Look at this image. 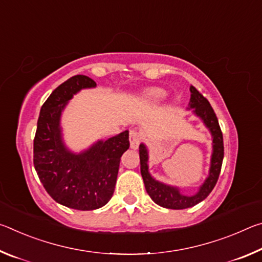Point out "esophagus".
Wrapping results in <instances>:
<instances>
[{
    "label": "esophagus",
    "mask_w": 262,
    "mask_h": 262,
    "mask_svg": "<svg viewBox=\"0 0 262 262\" xmlns=\"http://www.w3.org/2000/svg\"><path fill=\"white\" fill-rule=\"evenodd\" d=\"M129 142H130V148L132 149H137L139 148V144L141 142V135L140 133L135 130V129H132L129 130Z\"/></svg>",
    "instance_id": "esophagus-1"
}]
</instances>
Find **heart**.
<instances>
[{"label": "heart", "instance_id": "1", "mask_svg": "<svg viewBox=\"0 0 262 262\" xmlns=\"http://www.w3.org/2000/svg\"><path fill=\"white\" fill-rule=\"evenodd\" d=\"M165 96V91L162 89H150L144 92V98L149 101H156L164 98Z\"/></svg>", "mask_w": 262, "mask_h": 262}]
</instances>
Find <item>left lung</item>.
Returning a JSON list of instances; mask_svg holds the SVG:
<instances>
[{
  "mask_svg": "<svg viewBox=\"0 0 262 262\" xmlns=\"http://www.w3.org/2000/svg\"><path fill=\"white\" fill-rule=\"evenodd\" d=\"M190 90V100L189 107L194 108V113L200 117L206 126L209 128L212 135V157L209 177L205 181L200 190L193 195V196H186L180 194L178 188L166 186L162 183L155 180L148 172V151L144 144L140 145V163H141V174L144 181L145 190L151 198V200L157 203L158 206L168 208V209H186V208L193 207L199 202L205 200L210 194L212 188L219 180L222 163L224 157V144H223V134H222L221 127L217 117L212 110L209 101L200 94L193 85L189 86Z\"/></svg>",
  "mask_w": 262,
  "mask_h": 262,
  "instance_id": "left-lung-1",
  "label": "left lung"
}]
</instances>
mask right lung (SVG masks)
<instances>
[{"label": "right lung", "instance_id": "1", "mask_svg": "<svg viewBox=\"0 0 262 262\" xmlns=\"http://www.w3.org/2000/svg\"><path fill=\"white\" fill-rule=\"evenodd\" d=\"M96 82L76 75L60 84L40 110L33 140V164L47 193L57 203L77 210H94L112 198L120 157L129 148L128 130L99 141L85 152L75 155L62 143L60 115L77 91Z\"/></svg>", "mask_w": 262, "mask_h": 262}]
</instances>
